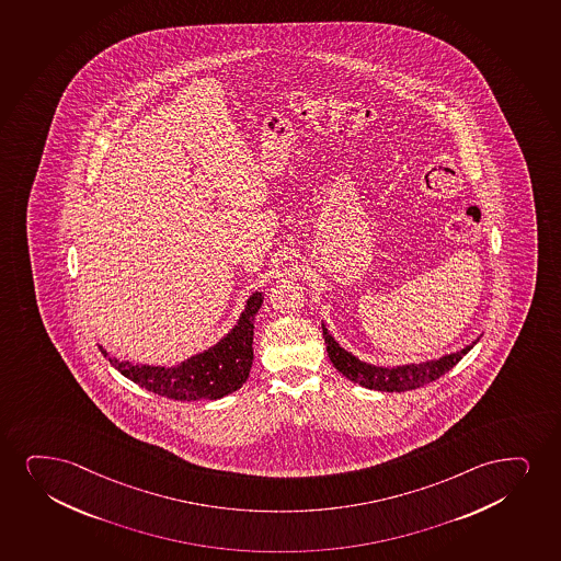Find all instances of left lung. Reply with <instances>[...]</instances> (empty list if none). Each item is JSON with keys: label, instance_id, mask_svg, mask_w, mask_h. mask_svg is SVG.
I'll return each instance as SVG.
<instances>
[{"label": "left lung", "instance_id": "obj_1", "mask_svg": "<svg viewBox=\"0 0 561 561\" xmlns=\"http://www.w3.org/2000/svg\"><path fill=\"white\" fill-rule=\"evenodd\" d=\"M323 339H325L329 359L332 360L336 370L346 376L347 380L355 381L363 388L388 391V393H401V391H409V389L423 388L425 383L438 380L443 374L456 367L457 363L463 359L465 353L470 352L478 342V340L472 342L470 346L463 347L461 352L444 355L440 359L427 360V363H420V365L383 368L367 365L357 357H353L352 353L342 350L334 342L331 334L327 332L325 325H323Z\"/></svg>", "mask_w": 561, "mask_h": 561}]
</instances>
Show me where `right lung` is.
Returning a JSON list of instances; mask_svg holds the SVG:
<instances>
[{
    "label": "right lung",
    "instance_id": "add662e5",
    "mask_svg": "<svg viewBox=\"0 0 561 561\" xmlns=\"http://www.w3.org/2000/svg\"><path fill=\"white\" fill-rule=\"evenodd\" d=\"M261 306L263 293H255L248 300L242 318L229 336L209 347L208 352L198 353L178 367L121 363L110 357L104 347L100 350L118 373L147 391L175 401H215L242 388L250 376L253 363V321Z\"/></svg>",
    "mask_w": 561,
    "mask_h": 561
}]
</instances>
